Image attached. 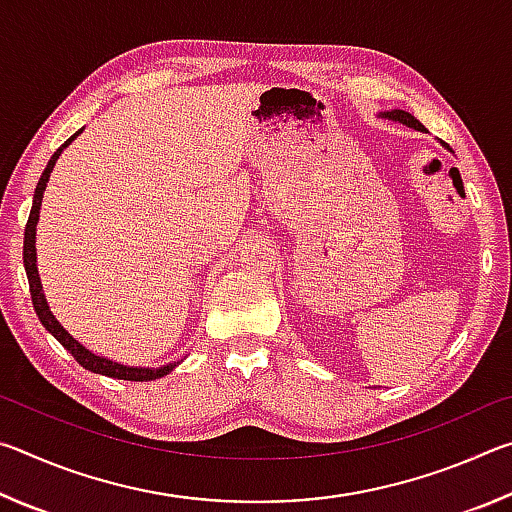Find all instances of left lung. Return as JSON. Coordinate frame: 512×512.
<instances>
[{"label": "left lung", "instance_id": "obj_1", "mask_svg": "<svg viewBox=\"0 0 512 512\" xmlns=\"http://www.w3.org/2000/svg\"><path fill=\"white\" fill-rule=\"evenodd\" d=\"M381 117H386V119H393V121H400V124L409 126V128H415V131H424V126L420 124V121L415 119L413 115H409V112H404V110H391V112H381Z\"/></svg>", "mask_w": 512, "mask_h": 512}]
</instances>
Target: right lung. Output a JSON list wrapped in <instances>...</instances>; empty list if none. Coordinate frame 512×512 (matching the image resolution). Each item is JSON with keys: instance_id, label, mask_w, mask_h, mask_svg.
I'll return each instance as SVG.
<instances>
[{"instance_id": "obj_1", "label": "right lung", "mask_w": 512, "mask_h": 512, "mask_svg": "<svg viewBox=\"0 0 512 512\" xmlns=\"http://www.w3.org/2000/svg\"><path fill=\"white\" fill-rule=\"evenodd\" d=\"M76 135H81V131H76L63 146H60V149L54 155H51V160L47 162L45 171H42V176L38 180V187H36V194H33V205H31V214H29V221H27V230H24V271H27V277H29L33 309H36L40 323L45 325L47 332L54 336V339L60 345H63V348L69 354H72V357L79 361L85 370L97 372V375L115 377V379H126V381H153V379H160L164 375H169V372L176 368V361L167 363V366H162V368H135V366H124V363L110 361L106 357H99V354L90 352L88 348H85V345H81L79 341H76L74 336L69 334L67 329L58 323L56 316L49 311L45 293H42V284H40V275H38V266H36V225H38V216H40L42 194H45L47 183H49V173L54 171V164L58 160V155L63 153V149H65L67 144H72V140H74Z\"/></svg>"}]
</instances>
